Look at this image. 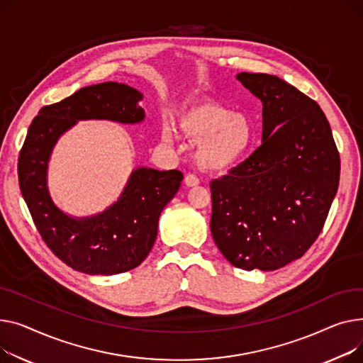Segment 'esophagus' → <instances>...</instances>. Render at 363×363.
Segmentation results:
<instances>
[{"label":"esophagus","mask_w":363,"mask_h":363,"mask_svg":"<svg viewBox=\"0 0 363 363\" xmlns=\"http://www.w3.org/2000/svg\"><path fill=\"white\" fill-rule=\"evenodd\" d=\"M184 183L187 187H191V186H198L199 184V179L195 176V174H187L184 177Z\"/></svg>","instance_id":"1"}]
</instances>
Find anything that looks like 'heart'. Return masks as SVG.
Wrapping results in <instances>:
<instances>
[{
  "label": "heart",
  "mask_w": 363,
  "mask_h": 363,
  "mask_svg": "<svg viewBox=\"0 0 363 363\" xmlns=\"http://www.w3.org/2000/svg\"><path fill=\"white\" fill-rule=\"evenodd\" d=\"M179 127L183 135L196 142L195 158L206 172H225L245 154L250 139L246 117L231 113L217 102L191 104L180 113ZM162 140H172V130L162 125Z\"/></svg>",
  "instance_id": "b5f03b06"
}]
</instances>
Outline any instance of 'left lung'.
Here are the masks:
<instances>
[{"label":"left lung","instance_id":"8db88e82","mask_svg":"<svg viewBox=\"0 0 363 363\" xmlns=\"http://www.w3.org/2000/svg\"><path fill=\"white\" fill-rule=\"evenodd\" d=\"M262 101V143L211 182V233L238 268L272 271L301 258L321 233L340 180L330 123L283 79L239 73Z\"/></svg>","mask_w":363,"mask_h":363}]
</instances>
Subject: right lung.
Wrapping results in <instances>:
<instances>
[{
  "mask_svg": "<svg viewBox=\"0 0 363 363\" xmlns=\"http://www.w3.org/2000/svg\"><path fill=\"white\" fill-rule=\"evenodd\" d=\"M142 94L129 84L105 82L40 108L20 149L17 174L21 195L42 240L64 264L84 274L113 275L140 265L151 252L164 206L182 184L179 169L140 167L118 201L94 217L73 218L60 211L47 187V168L58 138L79 120L140 123Z\"/></svg>",
  "mask_w": 363,
  "mask_h": 363,
  "instance_id": "1",
  "label": "right lung"
}]
</instances>
